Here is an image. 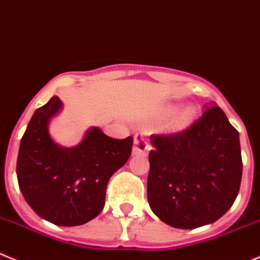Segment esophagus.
Masks as SVG:
<instances>
[{
	"mask_svg": "<svg viewBox=\"0 0 260 260\" xmlns=\"http://www.w3.org/2000/svg\"><path fill=\"white\" fill-rule=\"evenodd\" d=\"M151 149L147 138L142 133H138L135 136V144H133V154L135 155H145Z\"/></svg>",
	"mask_w": 260,
	"mask_h": 260,
	"instance_id": "1",
	"label": "esophagus"
}]
</instances>
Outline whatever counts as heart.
<instances>
[{
    "mask_svg": "<svg viewBox=\"0 0 260 260\" xmlns=\"http://www.w3.org/2000/svg\"><path fill=\"white\" fill-rule=\"evenodd\" d=\"M193 116H195V111L191 110V109H187L186 111H183L178 116V119H177V127H185V125H187L188 123H191Z\"/></svg>",
    "mask_w": 260,
    "mask_h": 260,
    "instance_id": "heart-1",
    "label": "heart"
}]
</instances>
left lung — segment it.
I'll return each instance as SVG.
<instances>
[{"label":"left lung","mask_w":260,"mask_h":260,"mask_svg":"<svg viewBox=\"0 0 260 260\" xmlns=\"http://www.w3.org/2000/svg\"><path fill=\"white\" fill-rule=\"evenodd\" d=\"M147 200L174 229H198L232 207L242 176L239 132L217 105L185 131L152 135Z\"/></svg>","instance_id":"obj_1"}]
</instances>
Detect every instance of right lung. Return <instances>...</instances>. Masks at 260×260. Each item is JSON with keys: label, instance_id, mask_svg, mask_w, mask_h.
<instances>
[{"label": "right lung", "instance_id": "obj_1", "mask_svg": "<svg viewBox=\"0 0 260 260\" xmlns=\"http://www.w3.org/2000/svg\"><path fill=\"white\" fill-rule=\"evenodd\" d=\"M62 108L51 97L31 116L16 161L19 187L29 207L57 225H81L103 210L110 177L129 159L133 138L116 140L92 127L79 145L53 141L48 123Z\"/></svg>", "mask_w": 260, "mask_h": 260}]
</instances>
